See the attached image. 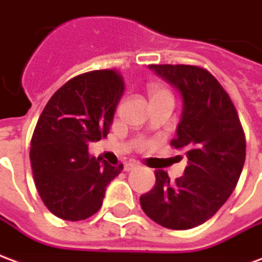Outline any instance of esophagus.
<instances>
[{"instance_id": "esophagus-1", "label": "esophagus", "mask_w": 262, "mask_h": 262, "mask_svg": "<svg viewBox=\"0 0 262 262\" xmlns=\"http://www.w3.org/2000/svg\"><path fill=\"white\" fill-rule=\"evenodd\" d=\"M138 166H139L138 162H135V160H131V162H128V163H125V165H124V170H125V171L134 170V169H137Z\"/></svg>"}]
</instances>
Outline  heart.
<instances>
[{"mask_svg":"<svg viewBox=\"0 0 262 262\" xmlns=\"http://www.w3.org/2000/svg\"><path fill=\"white\" fill-rule=\"evenodd\" d=\"M146 91H148L150 100H155V99H171L170 92L162 86V85H159V83H155V82L148 85Z\"/></svg>","mask_w":262,"mask_h":262,"instance_id":"heart-1","label":"heart"}]
</instances>
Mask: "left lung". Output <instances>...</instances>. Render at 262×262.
<instances>
[{"label":"left lung","mask_w":262,"mask_h":262,"mask_svg":"<svg viewBox=\"0 0 262 262\" xmlns=\"http://www.w3.org/2000/svg\"><path fill=\"white\" fill-rule=\"evenodd\" d=\"M149 68L180 91L183 113L170 145L186 149L188 160L176 181L155 170V187L139 202L160 226L186 230L207 222L228 201L243 170L246 137L232 99L209 71L184 64Z\"/></svg>","instance_id":"8db88e82"}]
</instances>
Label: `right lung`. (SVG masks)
<instances>
[{"instance_id": "add662e5", "label": "right lung", "mask_w": 262, "mask_h": 262, "mask_svg": "<svg viewBox=\"0 0 262 262\" xmlns=\"http://www.w3.org/2000/svg\"><path fill=\"white\" fill-rule=\"evenodd\" d=\"M123 93L118 71H91L64 83L40 114L30 163L40 198L55 216L76 222L95 215L123 170L88 152L91 142L107 137Z\"/></svg>"}]
</instances>
